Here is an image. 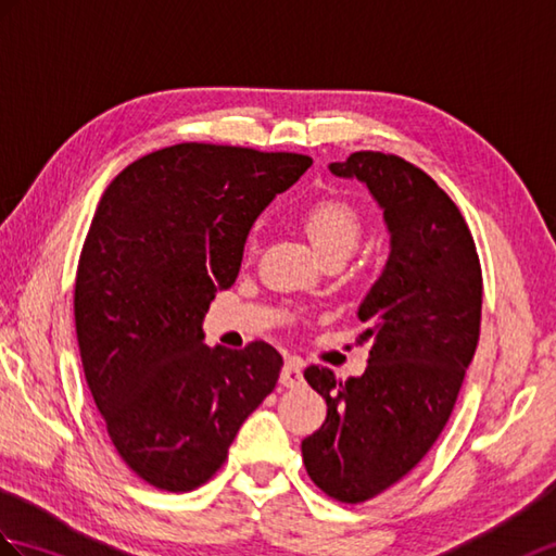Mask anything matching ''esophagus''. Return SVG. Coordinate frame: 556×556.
Masks as SVG:
<instances>
[{"mask_svg": "<svg viewBox=\"0 0 556 556\" xmlns=\"http://www.w3.org/2000/svg\"><path fill=\"white\" fill-rule=\"evenodd\" d=\"M279 381H281V386H287V389H295V386L303 383V367L295 363V359H287V363H283Z\"/></svg>", "mask_w": 556, "mask_h": 556, "instance_id": "obj_1", "label": "esophagus"}]
</instances>
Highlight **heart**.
Wrapping results in <instances>:
<instances>
[{
	"mask_svg": "<svg viewBox=\"0 0 556 556\" xmlns=\"http://www.w3.org/2000/svg\"><path fill=\"white\" fill-rule=\"evenodd\" d=\"M301 225L321 257L348 255L363 237V215L337 193L307 201L301 208Z\"/></svg>",
	"mask_w": 556,
	"mask_h": 556,
	"instance_id": "obj_1",
	"label": "heart"
}]
</instances>
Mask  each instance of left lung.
I'll return each mask as SVG.
<instances>
[{
	"mask_svg": "<svg viewBox=\"0 0 556 556\" xmlns=\"http://www.w3.org/2000/svg\"><path fill=\"white\" fill-rule=\"evenodd\" d=\"M329 170L365 182L391 231L389 263L357 309L367 371L303 374L327 400L325 424L301 445L307 476L327 497L359 505L415 469L445 429L479 345L483 277L467 219L421 167L355 151Z\"/></svg>",
	"mask_w": 556,
	"mask_h": 556,
	"instance_id": "8db88e82",
	"label": "left lung"
}]
</instances>
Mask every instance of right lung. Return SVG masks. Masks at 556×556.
<instances>
[{"instance_id":"obj_1","label":"right lung","mask_w":556,"mask_h":556,"mask_svg":"<svg viewBox=\"0 0 556 556\" xmlns=\"http://www.w3.org/2000/svg\"><path fill=\"white\" fill-rule=\"evenodd\" d=\"M309 165L303 153L182 141L103 191L75 273L77 345L115 453L153 488L208 483L275 391L273 345L208 348L201 321L235 283L253 219Z\"/></svg>"}]
</instances>
